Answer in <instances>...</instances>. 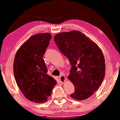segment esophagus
Returning <instances> with one entry per match:
<instances>
[{"label":"esophagus","instance_id":"esophagus-1","mask_svg":"<svg viewBox=\"0 0 120 120\" xmlns=\"http://www.w3.org/2000/svg\"><path fill=\"white\" fill-rule=\"evenodd\" d=\"M59 79H60V82L61 83H64L65 81H66V78L64 75H61Z\"/></svg>","mask_w":120,"mask_h":120}]
</instances>
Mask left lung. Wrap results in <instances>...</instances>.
<instances>
[{
	"mask_svg": "<svg viewBox=\"0 0 120 120\" xmlns=\"http://www.w3.org/2000/svg\"><path fill=\"white\" fill-rule=\"evenodd\" d=\"M56 45L71 66L68 79L75 86V100L88 99L99 88L106 66L102 51L96 43L81 32H63L54 37Z\"/></svg>",
	"mask_w": 120,
	"mask_h": 120,
	"instance_id": "1",
	"label": "left lung"
}]
</instances>
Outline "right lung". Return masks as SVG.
<instances>
[{
	"label": "right lung",
	"instance_id": "add662e5",
	"mask_svg": "<svg viewBox=\"0 0 120 120\" xmlns=\"http://www.w3.org/2000/svg\"><path fill=\"white\" fill-rule=\"evenodd\" d=\"M52 35L49 33L31 36L17 50L13 62L14 78L24 97L35 103H43L51 96L55 79L47 74L42 59Z\"/></svg>",
	"mask_w": 120,
	"mask_h": 120
}]
</instances>
